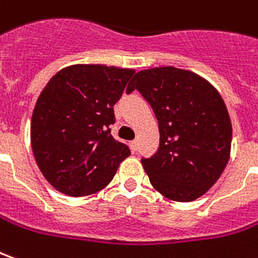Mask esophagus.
<instances>
[{"instance_id": "obj_1", "label": "esophagus", "mask_w": 258, "mask_h": 258, "mask_svg": "<svg viewBox=\"0 0 258 258\" xmlns=\"http://www.w3.org/2000/svg\"><path fill=\"white\" fill-rule=\"evenodd\" d=\"M128 145H130V149H131L133 152H135V151L138 149V142H137V141H131Z\"/></svg>"}]
</instances>
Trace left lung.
<instances>
[{
	"label": "left lung",
	"mask_w": 258,
	"mask_h": 258,
	"mask_svg": "<svg viewBox=\"0 0 258 258\" xmlns=\"http://www.w3.org/2000/svg\"><path fill=\"white\" fill-rule=\"evenodd\" d=\"M159 125V149L141 163L163 197L190 203L217 183L229 162L232 123L226 104L210 82L188 70L156 67L134 75Z\"/></svg>",
	"instance_id": "obj_1"
}]
</instances>
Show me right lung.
<instances>
[{"label": "right lung", "instance_id": "right-lung-1", "mask_svg": "<svg viewBox=\"0 0 258 258\" xmlns=\"http://www.w3.org/2000/svg\"><path fill=\"white\" fill-rule=\"evenodd\" d=\"M134 70L75 64L47 82L37 98L30 123L36 163L55 190L73 197L91 196L110 183L130 156L113 138V106Z\"/></svg>", "mask_w": 258, "mask_h": 258}]
</instances>
